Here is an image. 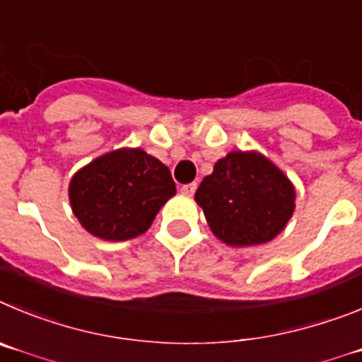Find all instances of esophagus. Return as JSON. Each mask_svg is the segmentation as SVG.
<instances>
[{
    "label": "esophagus",
    "instance_id": "obj_1",
    "mask_svg": "<svg viewBox=\"0 0 362 362\" xmlns=\"http://www.w3.org/2000/svg\"><path fill=\"white\" fill-rule=\"evenodd\" d=\"M194 191H197V184H194V182L193 184H185L180 187V193L185 194V197H193Z\"/></svg>",
    "mask_w": 362,
    "mask_h": 362
}]
</instances>
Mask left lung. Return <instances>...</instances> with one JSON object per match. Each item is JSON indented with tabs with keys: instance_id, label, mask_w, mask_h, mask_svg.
Segmentation results:
<instances>
[{
	"instance_id": "1",
	"label": "left lung",
	"mask_w": 362,
	"mask_h": 362,
	"mask_svg": "<svg viewBox=\"0 0 362 362\" xmlns=\"http://www.w3.org/2000/svg\"><path fill=\"white\" fill-rule=\"evenodd\" d=\"M220 242L252 247L274 240L296 209V187L259 151H230L214 164L194 193Z\"/></svg>"
}]
</instances>
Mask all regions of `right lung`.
<instances>
[{
    "instance_id": "right-lung-1",
    "label": "right lung",
    "mask_w": 362,
    "mask_h": 362,
    "mask_svg": "<svg viewBox=\"0 0 362 362\" xmlns=\"http://www.w3.org/2000/svg\"><path fill=\"white\" fill-rule=\"evenodd\" d=\"M175 194L168 165L141 148L104 153L83 165L68 185L71 213L88 233L106 242L144 234Z\"/></svg>"
}]
</instances>
